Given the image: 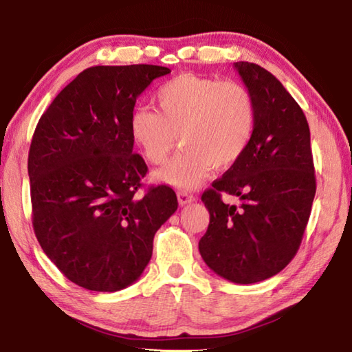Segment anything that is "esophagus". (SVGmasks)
<instances>
[{"instance_id": "obj_1", "label": "esophagus", "mask_w": 352, "mask_h": 352, "mask_svg": "<svg viewBox=\"0 0 352 352\" xmlns=\"http://www.w3.org/2000/svg\"><path fill=\"white\" fill-rule=\"evenodd\" d=\"M177 199H178V204H180L182 206L189 205V204H192V201H195L194 195L184 192V190H178V192H177Z\"/></svg>"}]
</instances>
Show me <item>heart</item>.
<instances>
[{
	"label": "heart",
	"mask_w": 352,
	"mask_h": 352,
	"mask_svg": "<svg viewBox=\"0 0 352 352\" xmlns=\"http://www.w3.org/2000/svg\"><path fill=\"white\" fill-rule=\"evenodd\" d=\"M157 110L136 109L129 132L142 157L164 164L180 135L183 151L155 177L180 189H194L216 168L239 162L252 142L256 104L245 85L234 80L180 74L155 93Z\"/></svg>",
	"instance_id": "b5f03b06"
}]
</instances>
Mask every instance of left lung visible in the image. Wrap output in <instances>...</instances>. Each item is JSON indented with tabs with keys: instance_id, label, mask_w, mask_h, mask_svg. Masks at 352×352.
<instances>
[{
	"instance_id": "8db88e82",
	"label": "left lung",
	"mask_w": 352,
	"mask_h": 352,
	"mask_svg": "<svg viewBox=\"0 0 352 352\" xmlns=\"http://www.w3.org/2000/svg\"><path fill=\"white\" fill-rule=\"evenodd\" d=\"M234 68L256 104L247 152L201 195L210 225L199 242L205 264L236 284L275 276L294 259L315 197L311 132L301 107L275 76L250 62ZM223 192L243 201H221Z\"/></svg>"
}]
</instances>
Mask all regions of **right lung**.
<instances>
[{"mask_svg":"<svg viewBox=\"0 0 352 352\" xmlns=\"http://www.w3.org/2000/svg\"><path fill=\"white\" fill-rule=\"evenodd\" d=\"M157 65L91 67L41 115L29 148L32 225L40 247L69 281L116 292L138 279L153 236L177 211L166 184L136 195L147 166L133 153L129 118Z\"/></svg>","mask_w":352,"mask_h":352,"instance_id":"obj_1","label":"right lung"}]
</instances>
